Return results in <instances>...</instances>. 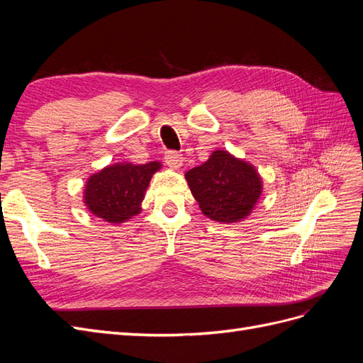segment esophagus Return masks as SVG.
<instances>
[{
	"instance_id": "esophagus-1",
	"label": "esophagus",
	"mask_w": 363,
	"mask_h": 363,
	"mask_svg": "<svg viewBox=\"0 0 363 363\" xmlns=\"http://www.w3.org/2000/svg\"><path fill=\"white\" fill-rule=\"evenodd\" d=\"M164 162H167V164H168L169 168L179 169L182 164H183V156L180 155V152L171 150V151L164 152Z\"/></svg>"
}]
</instances>
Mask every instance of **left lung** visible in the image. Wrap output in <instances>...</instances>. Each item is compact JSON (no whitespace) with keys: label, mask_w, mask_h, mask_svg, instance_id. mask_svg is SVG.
<instances>
[{"label":"left lung","mask_w":363,"mask_h":363,"mask_svg":"<svg viewBox=\"0 0 363 363\" xmlns=\"http://www.w3.org/2000/svg\"><path fill=\"white\" fill-rule=\"evenodd\" d=\"M201 212L218 223H238L251 213L262 194L256 169L227 151H213L207 162L186 172Z\"/></svg>","instance_id":"left-lung-1"}]
</instances>
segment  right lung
Returning a JSON list of instances; mask_svg holds the SVG:
<instances>
[{
  "instance_id": "right-lung-1",
  "label": "right lung",
  "mask_w": 363,
  "mask_h": 363,
  "mask_svg": "<svg viewBox=\"0 0 363 363\" xmlns=\"http://www.w3.org/2000/svg\"><path fill=\"white\" fill-rule=\"evenodd\" d=\"M159 168V162L116 163L91 175L84 189L87 208L107 223H124L140 212V201L144 200L151 175Z\"/></svg>"
}]
</instances>
